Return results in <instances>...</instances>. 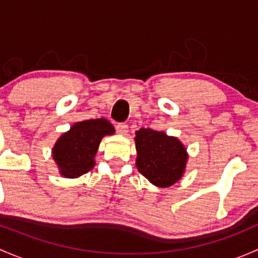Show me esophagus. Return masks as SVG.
<instances>
[{
  "mask_svg": "<svg viewBox=\"0 0 258 258\" xmlns=\"http://www.w3.org/2000/svg\"><path fill=\"white\" fill-rule=\"evenodd\" d=\"M116 130L118 134L121 135H127L128 134V126L126 123H117L116 124Z\"/></svg>",
  "mask_w": 258,
  "mask_h": 258,
  "instance_id": "obj_1",
  "label": "esophagus"
}]
</instances>
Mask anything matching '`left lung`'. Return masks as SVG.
Instances as JSON below:
<instances>
[{
  "instance_id": "obj_1",
  "label": "left lung",
  "mask_w": 258,
  "mask_h": 258,
  "mask_svg": "<svg viewBox=\"0 0 258 258\" xmlns=\"http://www.w3.org/2000/svg\"><path fill=\"white\" fill-rule=\"evenodd\" d=\"M136 166L153 184L168 187L181 178L187 161L186 148L175 137L152 128L136 132Z\"/></svg>"
}]
</instances>
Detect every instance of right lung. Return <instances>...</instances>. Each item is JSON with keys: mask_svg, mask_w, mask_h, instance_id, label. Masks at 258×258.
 <instances>
[{"mask_svg": "<svg viewBox=\"0 0 258 258\" xmlns=\"http://www.w3.org/2000/svg\"><path fill=\"white\" fill-rule=\"evenodd\" d=\"M113 132V126L105 118L75 123L53 147V158L61 175L75 178L92 170L101 140Z\"/></svg>", "mask_w": 258, "mask_h": 258, "instance_id": "right-lung-1", "label": "right lung"}]
</instances>
